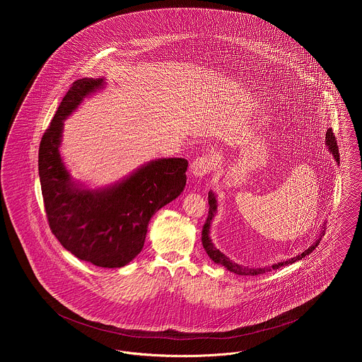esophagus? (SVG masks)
Masks as SVG:
<instances>
[{
    "mask_svg": "<svg viewBox=\"0 0 362 362\" xmlns=\"http://www.w3.org/2000/svg\"><path fill=\"white\" fill-rule=\"evenodd\" d=\"M216 163H217V160L213 155L201 156L192 161L191 173L195 177H204L216 167Z\"/></svg>",
    "mask_w": 362,
    "mask_h": 362,
    "instance_id": "obj_1",
    "label": "esophagus"
}]
</instances>
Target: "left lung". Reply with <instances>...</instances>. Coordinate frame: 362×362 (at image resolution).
<instances>
[{"mask_svg":"<svg viewBox=\"0 0 362 362\" xmlns=\"http://www.w3.org/2000/svg\"><path fill=\"white\" fill-rule=\"evenodd\" d=\"M326 145L329 146V151L332 152V155L334 156V158L339 161L340 155H339V148H337V141L334 138V134L332 131V128L327 129L326 132ZM209 214H207L206 223L202 228V244H204V248L206 251L209 258L211 260H214L216 263H220L223 264L224 267H227V270L230 272H234L235 274H240V276H258V274H263V273H267V272H272V270H276V269H280L281 266H286V264H290V263H294L300 259L305 258V255H310V252L317 247L319 241H316L312 247H310L305 252H303L301 255L298 257H294V258L288 259L286 262H280V263H276V264H272L269 267H245V266H241L233 260L227 258L226 255H223L210 241L209 238V228H210V221L211 218L214 217V213H216V198L211 192H209Z\"/></svg>","mask_w":362,"mask_h":362,"instance_id":"obj_1","label":"left lung"}]
</instances>
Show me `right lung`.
<instances>
[{
	"label": "right lung",
	"mask_w": 362,
	"mask_h": 362,
	"mask_svg": "<svg viewBox=\"0 0 362 362\" xmlns=\"http://www.w3.org/2000/svg\"><path fill=\"white\" fill-rule=\"evenodd\" d=\"M103 79H79L58 105L39 148V175L52 234L72 255L100 267H121L144 248L149 221L185 187L188 161L158 158L102 191L76 188L59 156L62 121Z\"/></svg>",
	"instance_id": "obj_1"
}]
</instances>
